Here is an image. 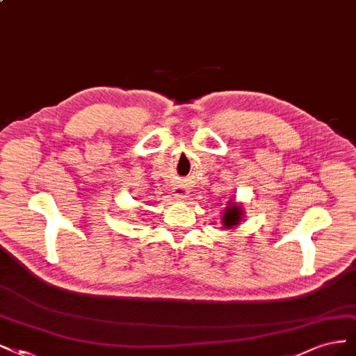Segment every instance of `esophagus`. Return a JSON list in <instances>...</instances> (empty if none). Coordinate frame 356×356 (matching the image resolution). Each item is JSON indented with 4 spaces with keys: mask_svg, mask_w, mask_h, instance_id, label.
Instances as JSON below:
<instances>
[{
    "mask_svg": "<svg viewBox=\"0 0 356 356\" xmlns=\"http://www.w3.org/2000/svg\"><path fill=\"white\" fill-rule=\"evenodd\" d=\"M188 193H189V191H188L185 186H176V188H173V195H175V198L185 200Z\"/></svg>",
    "mask_w": 356,
    "mask_h": 356,
    "instance_id": "esophagus-1",
    "label": "esophagus"
}]
</instances>
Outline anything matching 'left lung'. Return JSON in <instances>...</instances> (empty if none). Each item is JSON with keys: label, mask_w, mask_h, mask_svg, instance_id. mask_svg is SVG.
<instances>
[{"label": "left lung", "mask_w": 356, "mask_h": 356, "mask_svg": "<svg viewBox=\"0 0 356 356\" xmlns=\"http://www.w3.org/2000/svg\"><path fill=\"white\" fill-rule=\"evenodd\" d=\"M244 211L241 205H238L234 201H229L225 207V213L222 217V223L225 229H234L235 226L239 225L241 219H243Z\"/></svg>", "instance_id": "1"}]
</instances>
